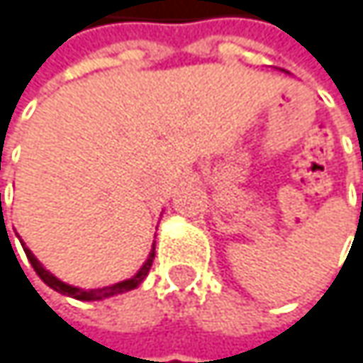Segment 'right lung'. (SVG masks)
<instances>
[{"label":"right lung","instance_id":"1","mask_svg":"<svg viewBox=\"0 0 363 363\" xmlns=\"http://www.w3.org/2000/svg\"><path fill=\"white\" fill-rule=\"evenodd\" d=\"M21 245H23V243H21ZM23 250H25V256H28V260L32 262L34 271L38 273V277L47 284L49 289H53V291H57V293H62V295H68V297H72V299H79V301H99V299H107V297H113V295H120V293H126V291L138 289L140 284L144 281V277L148 275V271H150V267H152V260H155V245H152V250H150V254H148L146 262L142 264V269H140L133 277L122 279V281H118V284H111V286L84 291V289L70 286V284H66V281L57 279L51 271H47V269L40 264V260H38V258H36L28 247L23 245Z\"/></svg>","mask_w":363,"mask_h":363}]
</instances>
